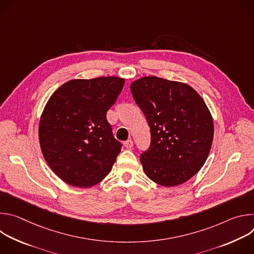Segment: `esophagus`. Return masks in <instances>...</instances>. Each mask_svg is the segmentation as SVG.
<instances>
[{
    "instance_id": "1",
    "label": "esophagus",
    "mask_w": 254,
    "mask_h": 254,
    "mask_svg": "<svg viewBox=\"0 0 254 254\" xmlns=\"http://www.w3.org/2000/svg\"><path fill=\"white\" fill-rule=\"evenodd\" d=\"M124 146H125L127 149H130V148H132V146H133V141L129 138V139H127V140H126V141L124 142Z\"/></svg>"
}]
</instances>
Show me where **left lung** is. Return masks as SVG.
I'll list each match as a JSON object with an SVG mask.
<instances>
[{
    "label": "left lung",
    "mask_w": 254,
    "mask_h": 254,
    "mask_svg": "<svg viewBox=\"0 0 254 254\" xmlns=\"http://www.w3.org/2000/svg\"><path fill=\"white\" fill-rule=\"evenodd\" d=\"M130 90L151 130L150 147L139 158L144 173L161 186L185 183L203 167L212 146L206 103L188 84L157 76L133 81Z\"/></svg>",
    "instance_id": "8db88e82"
}]
</instances>
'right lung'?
<instances>
[{
  "mask_svg": "<svg viewBox=\"0 0 254 254\" xmlns=\"http://www.w3.org/2000/svg\"><path fill=\"white\" fill-rule=\"evenodd\" d=\"M125 79H73L49 98L39 125L42 154L65 183L91 187L111 172L123 144L115 138L106 113Z\"/></svg>",
  "mask_w": 254,
  "mask_h": 254,
  "instance_id": "1",
  "label": "right lung"
}]
</instances>
